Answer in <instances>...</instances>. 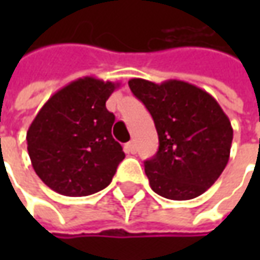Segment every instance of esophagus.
Listing matches in <instances>:
<instances>
[{
    "mask_svg": "<svg viewBox=\"0 0 260 260\" xmlns=\"http://www.w3.org/2000/svg\"><path fill=\"white\" fill-rule=\"evenodd\" d=\"M136 150H137V146H136V142H133V140L125 145V152L127 153H136Z\"/></svg>",
    "mask_w": 260,
    "mask_h": 260,
    "instance_id": "obj_1",
    "label": "esophagus"
}]
</instances>
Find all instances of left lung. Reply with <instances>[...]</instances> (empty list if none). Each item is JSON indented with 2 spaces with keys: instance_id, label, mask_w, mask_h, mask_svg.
<instances>
[{
  "instance_id": "8db88e82",
  "label": "left lung",
  "mask_w": 260,
  "mask_h": 260,
  "mask_svg": "<svg viewBox=\"0 0 260 260\" xmlns=\"http://www.w3.org/2000/svg\"><path fill=\"white\" fill-rule=\"evenodd\" d=\"M128 86L149 110L159 136L145 160L150 188L168 200H192L214 184L230 157L233 128L214 96L178 79L155 84L133 78Z\"/></svg>"
}]
</instances>
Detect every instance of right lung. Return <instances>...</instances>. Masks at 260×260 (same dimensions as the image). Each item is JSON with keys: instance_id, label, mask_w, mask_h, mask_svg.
<instances>
[{"instance_id": "right-lung-1", "label": "right lung", "mask_w": 260, "mask_h": 260, "mask_svg": "<svg viewBox=\"0 0 260 260\" xmlns=\"http://www.w3.org/2000/svg\"><path fill=\"white\" fill-rule=\"evenodd\" d=\"M118 85L79 78L52 95L28 127L33 169L57 194L86 197L104 189L124 159L111 135L115 117L105 107Z\"/></svg>"}]
</instances>
